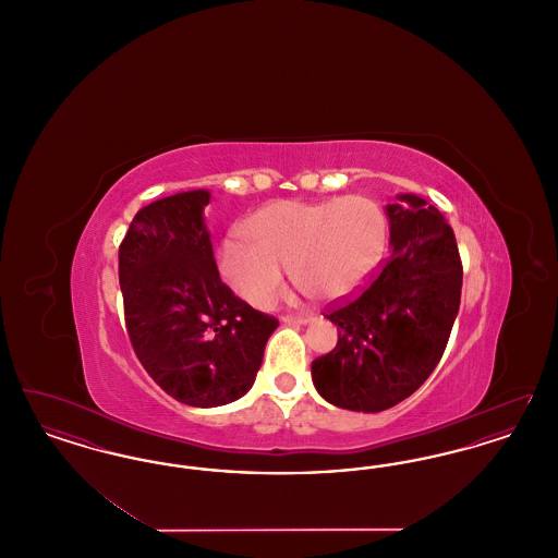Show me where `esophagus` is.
<instances>
[{"label":"esophagus","instance_id":"esophagus-1","mask_svg":"<svg viewBox=\"0 0 558 558\" xmlns=\"http://www.w3.org/2000/svg\"><path fill=\"white\" fill-rule=\"evenodd\" d=\"M312 319H314V316H284L282 322L289 324V326H305V324H310Z\"/></svg>","mask_w":558,"mask_h":558}]
</instances>
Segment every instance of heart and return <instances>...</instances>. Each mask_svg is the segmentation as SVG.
<instances>
[{
	"label": "heart",
	"instance_id": "heart-1",
	"mask_svg": "<svg viewBox=\"0 0 558 558\" xmlns=\"http://www.w3.org/2000/svg\"><path fill=\"white\" fill-rule=\"evenodd\" d=\"M242 232L221 242L219 269L244 303L269 310L284 291L282 269L328 303L362 289L380 262L387 221L364 196L278 201L251 215Z\"/></svg>",
	"mask_w": 558,
	"mask_h": 558
}]
</instances>
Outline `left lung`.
I'll return each mask as SVG.
<instances>
[{"label":"left lung","mask_w":558,"mask_h":558,"mask_svg":"<svg viewBox=\"0 0 558 558\" xmlns=\"http://www.w3.org/2000/svg\"><path fill=\"white\" fill-rule=\"evenodd\" d=\"M387 205L391 257L371 287L326 318L337 347L314 360L322 398L383 412L410 398L439 364L460 307L462 264L444 215L416 194Z\"/></svg>","instance_id":"obj_1"}]
</instances>
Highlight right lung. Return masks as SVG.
Wrapping results in <instances>:
<instances>
[{
  "label": "right lung",
  "mask_w": 558,
  "mask_h": 558,
  "mask_svg": "<svg viewBox=\"0 0 558 558\" xmlns=\"http://www.w3.org/2000/svg\"><path fill=\"white\" fill-rule=\"evenodd\" d=\"M209 201L203 187L142 207L119 248L133 351L167 396L194 408L246 396L278 328L221 282L205 223Z\"/></svg>",
  "instance_id": "add662e5"
}]
</instances>
